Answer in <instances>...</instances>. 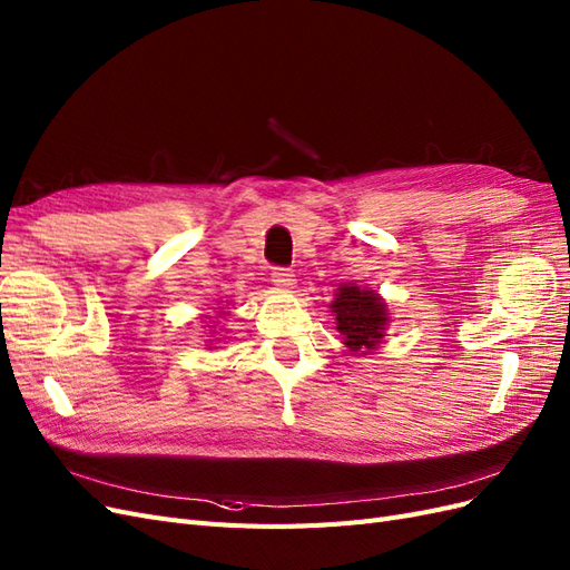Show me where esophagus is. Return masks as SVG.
<instances>
[{
	"label": "esophagus",
	"mask_w": 570,
	"mask_h": 570,
	"mask_svg": "<svg viewBox=\"0 0 570 570\" xmlns=\"http://www.w3.org/2000/svg\"><path fill=\"white\" fill-rule=\"evenodd\" d=\"M271 278H273L275 285L283 287V289H289L292 285H295V273H292L289 268H273Z\"/></svg>",
	"instance_id": "1"
}]
</instances>
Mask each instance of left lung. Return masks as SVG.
Returning a JSON list of instances; mask_svg holds the SVG:
<instances>
[{"label":"left lung","instance_id":"8db88e82","mask_svg":"<svg viewBox=\"0 0 570 570\" xmlns=\"http://www.w3.org/2000/svg\"><path fill=\"white\" fill-rule=\"evenodd\" d=\"M331 308L344 347H350L356 354L377 350V344L385 337L390 314L387 304L375 289L344 283L340 285Z\"/></svg>","mask_w":570,"mask_h":570}]
</instances>
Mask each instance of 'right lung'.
Returning <instances> with one entry per match:
<instances>
[{"mask_svg": "<svg viewBox=\"0 0 570 570\" xmlns=\"http://www.w3.org/2000/svg\"><path fill=\"white\" fill-rule=\"evenodd\" d=\"M212 327H214V325H212Z\"/></svg>", "mask_w": 570, "mask_h": 570, "instance_id": "add662e5", "label": "right lung"}]
</instances>
